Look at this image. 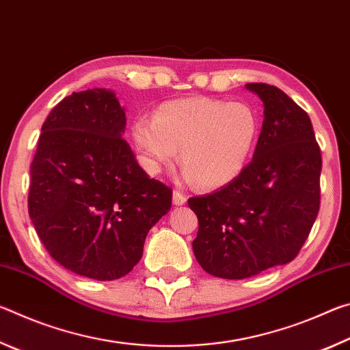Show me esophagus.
<instances>
[{
	"label": "esophagus",
	"mask_w": 350,
	"mask_h": 350,
	"mask_svg": "<svg viewBox=\"0 0 350 350\" xmlns=\"http://www.w3.org/2000/svg\"><path fill=\"white\" fill-rule=\"evenodd\" d=\"M185 202H187L185 194H182L180 191H177V189H174V191H173V204L174 205H183Z\"/></svg>",
	"instance_id": "esophagus-1"
}]
</instances>
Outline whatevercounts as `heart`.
Segmentation results:
<instances>
[{"instance_id":"b5f03b06","label":"heart","mask_w":350,"mask_h":350,"mask_svg":"<svg viewBox=\"0 0 350 350\" xmlns=\"http://www.w3.org/2000/svg\"><path fill=\"white\" fill-rule=\"evenodd\" d=\"M259 118L245 102L187 97L162 103L154 117H137L133 142L151 174L173 165L180 148L183 179L221 188L244 171L256 145Z\"/></svg>"}]
</instances>
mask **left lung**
<instances>
[{"label": "left lung", "instance_id": "8db88e82", "mask_svg": "<svg viewBox=\"0 0 350 350\" xmlns=\"http://www.w3.org/2000/svg\"><path fill=\"white\" fill-rule=\"evenodd\" d=\"M264 105L252 162L213 194L189 198L193 252L206 273L244 280L293 260L319 210L321 151L312 122L280 88L247 83Z\"/></svg>", "mask_w": 350, "mask_h": 350}]
</instances>
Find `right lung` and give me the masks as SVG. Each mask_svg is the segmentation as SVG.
I'll return each mask as SVG.
<instances>
[{
	"instance_id": "right-lung-1",
	"label": "right lung",
	"mask_w": 350,
	"mask_h": 350,
	"mask_svg": "<svg viewBox=\"0 0 350 350\" xmlns=\"http://www.w3.org/2000/svg\"><path fill=\"white\" fill-rule=\"evenodd\" d=\"M125 109L109 90L64 97L41 126L29 216L64 269L97 281L128 275L173 191L151 179L122 137Z\"/></svg>"
}]
</instances>
